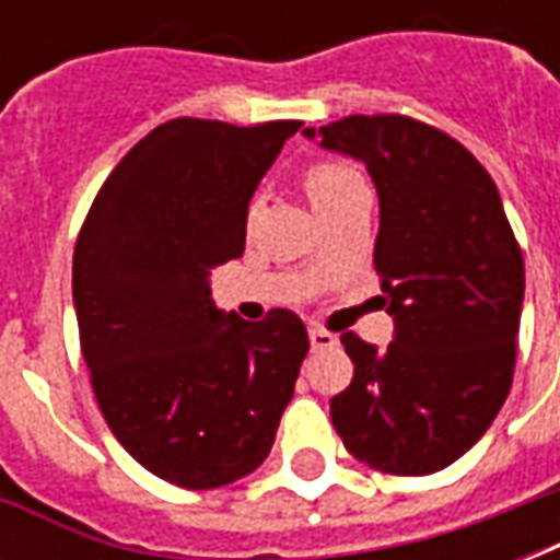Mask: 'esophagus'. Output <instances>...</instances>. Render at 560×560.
I'll return each mask as SVG.
<instances>
[{"label":"esophagus","instance_id":"esophagus-1","mask_svg":"<svg viewBox=\"0 0 560 560\" xmlns=\"http://www.w3.org/2000/svg\"><path fill=\"white\" fill-rule=\"evenodd\" d=\"M308 341H312L315 351H327V348H336V345H339V339H336L332 332H327V329L320 327L308 329Z\"/></svg>","mask_w":560,"mask_h":560}]
</instances>
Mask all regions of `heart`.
<instances>
[{"mask_svg": "<svg viewBox=\"0 0 560 560\" xmlns=\"http://www.w3.org/2000/svg\"><path fill=\"white\" fill-rule=\"evenodd\" d=\"M303 179L308 200L315 203L317 212L363 185V176L348 164H341V161H317L312 167H305Z\"/></svg>", "mask_w": 560, "mask_h": 560, "instance_id": "heart-1", "label": "heart"}]
</instances>
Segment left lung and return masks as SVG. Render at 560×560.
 I'll return each instance as SVG.
<instances>
[{
	"mask_svg": "<svg viewBox=\"0 0 560 560\" xmlns=\"http://www.w3.org/2000/svg\"><path fill=\"white\" fill-rule=\"evenodd\" d=\"M303 135L375 183V269L396 324L384 351L341 336L353 381L329 401L332 425L372 468L434 474L480 441L513 384L525 264L501 195L468 149L408 116Z\"/></svg>",
	"mask_w": 560,
	"mask_h": 560,
	"instance_id": "1",
	"label": "left lung"
}]
</instances>
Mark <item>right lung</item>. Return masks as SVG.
<instances>
[{
  "label": "right lung",
  "instance_id": "obj_1",
  "mask_svg": "<svg viewBox=\"0 0 560 560\" xmlns=\"http://www.w3.org/2000/svg\"><path fill=\"white\" fill-rule=\"evenodd\" d=\"M300 122L171 119L116 164L74 248L80 348L131 458L183 489L240 480L269 456L308 332L276 308L248 324L212 303L243 255L248 200Z\"/></svg>",
  "mask_w": 560,
  "mask_h": 560
}]
</instances>
